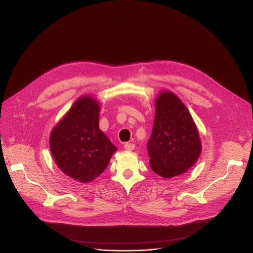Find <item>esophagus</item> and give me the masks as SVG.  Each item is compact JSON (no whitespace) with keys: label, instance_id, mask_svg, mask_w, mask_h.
<instances>
[{"label":"esophagus","instance_id":"1","mask_svg":"<svg viewBox=\"0 0 253 253\" xmlns=\"http://www.w3.org/2000/svg\"><path fill=\"white\" fill-rule=\"evenodd\" d=\"M125 149L126 151H132L134 149V144H131V143H126L125 144Z\"/></svg>","mask_w":253,"mask_h":253}]
</instances>
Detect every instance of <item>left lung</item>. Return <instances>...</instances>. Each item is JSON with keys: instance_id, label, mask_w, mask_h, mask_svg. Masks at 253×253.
Instances as JSON below:
<instances>
[{"instance_id": "left-lung-1", "label": "left lung", "mask_w": 253, "mask_h": 253, "mask_svg": "<svg viewBox=\"0 0 253 253\" xmlns=\"http://www.w3.org/2000/svg\"><path fill=\"white\" fill-rule=\"evenodd\" d=\"M152 170L164 177L184 174L201 154L199 132L189 110L170 91H162L156 99V115L147 145Z\"/></svg>"}]
</instances>
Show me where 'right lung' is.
Returning a JSON list of instances; mask_svg holds the SVG:
<instances>
[{"label": "right lung", "mask_w": 253, "mask_h": 253, "mask_svg": "<svg viewBox=\"0 0 253 253\" xmlns=\"http://www.w3.org/2000/svg\"><path fill=\"white\" fill-rule=\"evenodd\" d=\"M99 103L90 95L79 97L50 134V150L59 169L87 183L97 178L118 150L99 129Z\"/></svg>", "instance_id": "obj_1"}]
</instances>
